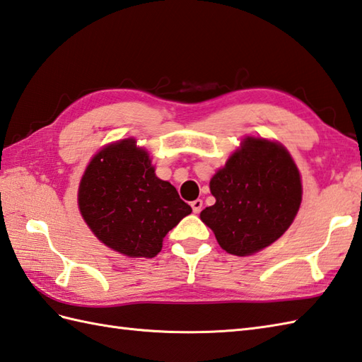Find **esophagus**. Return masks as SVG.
Segmentation results:
<instances>
[{"label":"esophagus","instance_id":"34e87169","mask_svg":"<svg viewBox=\"0 0 362 362\" xmlns=\"http://www.w3.org/2000/svg\"><path fill=\"white\" fill-rule=\"evenodd\" d=\"M190 206H192V211H194V214H199L203 209V199H195V202L190 203Z\"/></svg>","mask_w":362,"mask_h":362}]
</instances>
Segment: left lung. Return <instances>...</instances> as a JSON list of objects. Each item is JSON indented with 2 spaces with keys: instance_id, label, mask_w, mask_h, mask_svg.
<instances>
[{
  "instance_id": "1",
  "label": "left lung",
  "mask_w": 362,
  "mask_h": 362,
  "mask_svg": "<svg viewBox=\"0 0 362 362\" xmlns=\"http://www.w3.org/2000/svg\"><path fill=\"white\" fill-rule=\"evenodd\" d=\"M215 204L199 218L224 251L251 255L291 226L302 202L299 168L279 142L247 136L211 180Z\"/></svg>"
}]
</instances>
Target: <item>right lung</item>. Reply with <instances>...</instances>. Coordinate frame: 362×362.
Masks as SVG:
<instances>
[{"label": "right lung", "instance_id": "right-lung-1", "mask_svg": "<svg viewBox=\"0 0 362 362\" xmlns=\"http://www.w3.org/2000/svg\"><path fill=\"white\" fill-rule=\"evenodd\" d=\"M78 209L103 245L128 257H155L168 230L192 207L159 180L146 148L133 138L103 147L80 180Z\"/></svg>", "mask_w": 362, "mask_h": 362}]
</instances>
